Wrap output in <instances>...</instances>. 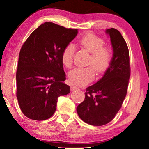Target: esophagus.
Wrapping results in <instances>:
<instances>
[{
  "mask_svg": "<svg viewBox=\"0 0 149 149\" xmlns=\"http://www.w3.org/2000/svg\"><path fill=\"white\" fill-rule=\"evenodd\" d=\"M77 89H79V88L77 87H75V86H73V85H72V86L70 87V90L72 91H74L75 90H77Z\"/></svg>",
  "mask_w": 149,
  "mask_h": 149,
  "instance_id": "esophagus-1",
  "label": "esophagus"
}]
</instances>
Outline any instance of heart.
I'll list each match as a JSON object with an SVG mask.
<instances>
[{
  "instance_id": "b5f03b06",
  "label": "heart",
  "mask_w": 149,
  "mask_h": 149,
  "mask_svg": "<svg viewBox=\"0 0 149 149\" xmlns=\"http://www.w3.org/2000/svg\"><path fill=\"white\" fill-rule=\"evenodd\" d=\"M79 44L81 47L91 53L89 64L93 66L84 68L79 67L69 72L68 79L71 84L81 86L94 79V68L98 73L104 72L109 68L112 61V52L109 47L104 46V40L102 38L92 33L83 36L79 39ZM74 53V46L72 44L67 45L63 49L61 60L66 68L72 66Z\"/></svg>"
}]
</instances>
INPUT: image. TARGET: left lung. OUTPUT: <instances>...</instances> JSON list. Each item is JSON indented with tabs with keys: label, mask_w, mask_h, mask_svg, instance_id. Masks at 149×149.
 <instances>
[{
	"label": "left lung",
	"mask_w": 149,
	"mask_h": 149,
	"mask_svg": "<svg viewBox=\"0 0 149 149\" xmlns=\"http://www.w3.org/2000/svg\"><path fill=\"white\" fill-rule=\"evenodd\" d=\"M109 34L113 55L111 65L100 80L86 89L85 97L77 112L85 123L106 125L114 119L126 96L130 77L129 50L119 30L111 28Z\"/></svg>",
	"instance_id": "obj_1"
}]
</instances>
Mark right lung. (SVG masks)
<instances>
[{"label":"right lung","mask_w":149,"mask_h":149,"mask_svg":"<svg viewBox=\"0 0 149 149\" xmlns=\"http://www.w3.org/2000/svg\"><path fill=\"white\" fill-rule=\"evenodd\" d=\"M78 30L45 22L32 32L19 55L17 98L20 109L30 119L43 121L56 110L58 98L70 93L61 60L62 51Z\"/></svg>","instance_id":"1"}]
</instances>
